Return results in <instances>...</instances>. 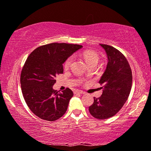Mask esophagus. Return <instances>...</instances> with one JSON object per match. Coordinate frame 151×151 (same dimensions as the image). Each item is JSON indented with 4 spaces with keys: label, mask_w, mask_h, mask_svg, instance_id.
<instances>
[{
    "label": "esophagus",
    "mask_w": 151,
    "mask_h": 151,
    "mask_svg": "<svg viewBox=\"0 0 151 151\" xmlns=\"http://www.w3.org/2000/svg\"><path fill=\"white\" fill-rule=\"evenodd\" d=\"M74 94H84L82 91H79V90H75L74 91Z\"/></svg>",
    "instance_id": "esophagus-1"
}]
</instances>
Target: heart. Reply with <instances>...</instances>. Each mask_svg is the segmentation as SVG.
I'll list each match as a JSON object with an SVG mask.
<instances>
[{"instance_id":"obj_1","label":"heart","mask_w":151,"mask_h":151,"mask_svg":"<svg viewBox=\"0 0 151 151\" xmlns=\"http://www.w3.org/2000/svg\"><path fill=\"white\" fill-rule=\"evenodd\" d=\"M81 56L85 59L86 63L87 64L88 66L95 65L97 66L98 62L99 60V56L96 52L92 50H85L81 54ZM73 61V57L70 56L66 59V60L64 63V66L65 69H68L70 68L71 64Z\"/></svg>"}]
</instances>
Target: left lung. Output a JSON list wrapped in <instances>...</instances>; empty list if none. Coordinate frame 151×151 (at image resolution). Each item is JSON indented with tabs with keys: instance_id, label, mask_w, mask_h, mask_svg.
Here are the masks:
<instances>
[{
	"instance_id": "1",
	"label": "left lung",
	"mask_w": 151,
	"mask_h": 151,
	"mask_svg": "<svg viewBox=\"0 0 151 151\" xmlns=\"http://www.w3.org/2000/svg\"><path fill=\"white\" fill-rule=\"evenodd\" d=\"M106 52L108 63L99 81L103 93L88 107L94 118L105 119L114 116L121 109L130 95L132 75L126 57L115 47L100 44Z\"/></svg>"
}]
</instances>
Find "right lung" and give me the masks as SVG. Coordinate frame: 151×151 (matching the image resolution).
Returning a JSON list of instances; mask_svg holds the SVG:
<instances>
[{
  "label": "right lung",
  "instance_id": "add662e5",
  "mask_svg": "<svg viewBox=\"0 0 151 151\" xmlns=\"http://www.w3.org/2000/svg\"><path fill=\"white\" fill-rule=\"evenodd\" d=\"M83 46L52 43L38 47L29 54L21 73V86L25 101L33 114L53 122L66 113L73 96L70 88L60 93L53 89L56 76L63 73V63Z\"/></svg>",
  "mask_w": 151,
  "mask_h": 151
}]
</instances>
